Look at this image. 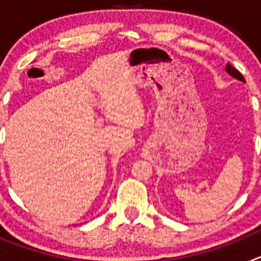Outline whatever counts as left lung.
Returning <instances> with one entry per match:
<instances>
[{"label": "left lung", "mask_w": 261, "mask_h": 261, "mask_svg": "<svg viewBox=\"0 0 261 261\" xmlns=\"http://www.w3.org/2000/svg\"><path fill=\"white\" fill-rule=\"evenodd\" d=\"M226 71H227V73H229V74L231 75V77H234L235 80H238V81H242V82H244V77H243V75H242L241 73H239V71L234 68V66L230 65V64H227V65H226Z\"/></svg>", "instance_id": "obj_1"}]
</instances>
